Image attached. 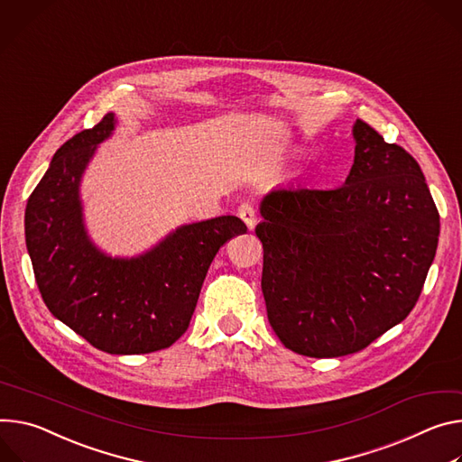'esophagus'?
Listing matches in <instances>:
<instances>
[{
	"instance_id": "esophagus-1",
	"label": "esophagus",
	"mask_w": 462,
	"mask_h": 462,
	"mask_svg": "<svg viewBox=\"0 0 462 462\" xmlns=\"http://www.w3.org/2000/svg\"><path fill=\"white\" fill-rule=\"evenodd\" d=\"M237 216L241 217V221H243L248 228H254V225H256V208H254V204L243 202V204L237 208Z\"/></svg>"
}]
</instances>
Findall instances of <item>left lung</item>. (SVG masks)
<instances>
[{
	"label": "left lung",
	"instance_id": "obj_1",
	"mask_svg": "<svg viewBox=\"0 0 462 462\" xmlns=\"http://www.w3.org/2000/svg\"><path fill=\"white\" fill-rule=\"evenodd\" d=\"M335 189L278 188L263 200L262 291L282 345L308 357L366 348L420 297L440 217L418 162L368 123Z\"/></svg>",
	"mask_w": 462,
	"mask_h": 462
}]
</instances>
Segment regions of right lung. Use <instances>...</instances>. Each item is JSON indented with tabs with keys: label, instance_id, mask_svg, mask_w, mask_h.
<instances>
[{
	"label": "right lung",
	"instance_id": "right-lung-1",
	"mask_svg": "<svg viewBox=\"0 0 462 462\" xmlns=\"http://www.w3.org/2000/svg\"><path fill=\"white\" fill-rule=\"evenodd\" d=\"M114 114L69 138L25 208V241L48 310L92 346L129 356L170 348L189 326L219 248L246 226L234 216L186 225L147 254L112 260L82 225L79 182Z\"/></svg>",
	"mask_w": 462,
	"mask_h": 462
}]
</instances>
